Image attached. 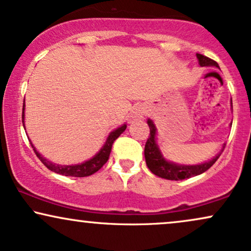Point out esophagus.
I'll return each mask as SVG.
<instances>
[{
    "label": "esophagus",
    "mask_w": 251,
    "mask_h": 251,
    "mask_svg": "<svg viewBox=\"0 0 251 251\" xmlns=\"http://www.w3.org/2000/svg\"><path fill=\"white\" fill-rule=\"evenodd\" d=\"M144 114H145V108L143 106H137V107L134 108V110H132L131 117L134 120L143 119Z\"/></svg>",
    "instance_id": "34e87169"
}]
</instances>
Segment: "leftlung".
<instances>
[{
    "label": "left lung",
    "mask_w": 251,
    "mask_h": 251,
    "mask_svg": "<svg viewBox=\"0 0 251 251\" xmlns=\"http://www.w3.org/2000/svg\"><path fill=\"white\" fill-rule=\"evenodd\" d=\"M197 58L199 60L200 66H216L219 65L216 61H214L211 58L206 57L200 53H197ZM233 107V106H231ZM148 125L150 128V135L148 138L147 143H145L144 148V156L145 162H147V166L153 175L158 176L160 178L169 179V180H182V179L194 177V176L201 175V173L206 172L211 166L218 160L222 151L225 149V145L222 148L221 152L218 153L216 156L209 162L199 164V165H181V164H176L172 162H169L163 157L162 152H160L158 145L156 143V126H154L153 122L150 119L148 120Z\"/></svg>",
    "instance_id": "obj_1"
}]
</instances>
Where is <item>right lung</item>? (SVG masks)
Returning <instances> with one entry per match:
<instances>
[{"instance_id": "1", "label": "right lung", "mask_w": 251, "mask_h": 251, "mask_svg": "<svg viewBox=\"0 0 251 251\" xmlns=\"http://www.w3.org/2000/svg\"><path fill=\"white\" fill-rule=\"evenodd\" d=\"M22 122H23V126H24V104H23V114H22ZM126 125H123L121 126L120 128H117L114 131H111L109 136H108L106 143H104L103 147L101 148L100 151H99L93 158L86 160V162H83L81 164H76V165H59V164L52 163L50 160L44 158V157H43L42 154L36 150V148L33 147L32 143L30 144L31 147H32L33 151H35L36 156L40 159V162L44 164L49 170H51V171L59 173V175H63V176H67V177H88V176H91L93 173L99 171V170H100L102 166L107 163L108 158H109V154H110L111 147H113L114 141H115L116 138L126 130Z\"/></svg>"}]
</instances>
